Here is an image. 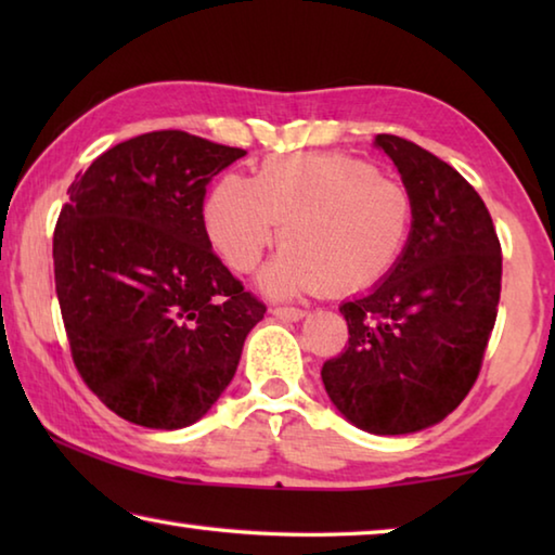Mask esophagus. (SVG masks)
<instances>
[{
	"mask_svg": "<svg viewBox=\"0 0 555 555\" xmlns=\"http://www.w3.org/2000/svg\"><path fill=\"white\" fill-rule=\"evenodd\" d=\"M271 313H274L279 321H286V323H296L306 315V311H300V308H294V306H274L271 308Z\"/></svg>",
	"mask_w": 555,
	"mask_h": 555,
	"instance_id": "1",
	"label": "esophagus"
}]
</instances>
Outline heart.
I'll return each instance as SVG.
<instances>
[{"label": "heart", "mask_w": 555, "mask_h": 555, "mask_svg": "<svg viewBox=\"0 0 555 555\" xmlns=\"http://www.w3.org/2000/svg\"><path fill=\"white\" fill-rule=\"evenodd\" d=\"M212 249L247 271L271 247L284 249L261 274L274 296L325 288L364 291L399 264L413 228L409 188L347 154H286L261 162L251 181L220 176L203 203Z\"/></svg>", "instance_id": "b5f03b06"}]
</instances>
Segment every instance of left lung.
I'll use <instances>...</instances> for the list:
<instances>
[{"label": "left lung", "mask_w": 555, "mask_h": 555, "mask_svg": "<svg viewBox=\"0 0 555 555\" xmlns=\"http://www.w3.org/2000/svg\"><path fill=\"white\" fill-rule=\"evenodd\" d=\"M374 144L413 198L411 237L384 281L340 306L350 340L321 377L350 424L403 436L443 421L473 389L496 321L502 247L453 166L393 134Z\"/></svg>", "instance_id": "obj_1"}]
</instances>
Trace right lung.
Segmentation results:
<instances>
[{"instance_id":"right-lung-1","label":"right lung","mask_w":555,"mask_h":555,"mask_svg":"<svg viewBox=\"0 0 555 555\" xmlns=\"http://www.w3.org/2000/svg\"><path fill=\"white\" fill-rule=\"evenodd\" d=\"M244 154L149 131L68 188L53 232L63 325L82 382L129 424L173 430L203 418L267 313L203 228L205 185Z\"/></svg>"}]
</instances>
